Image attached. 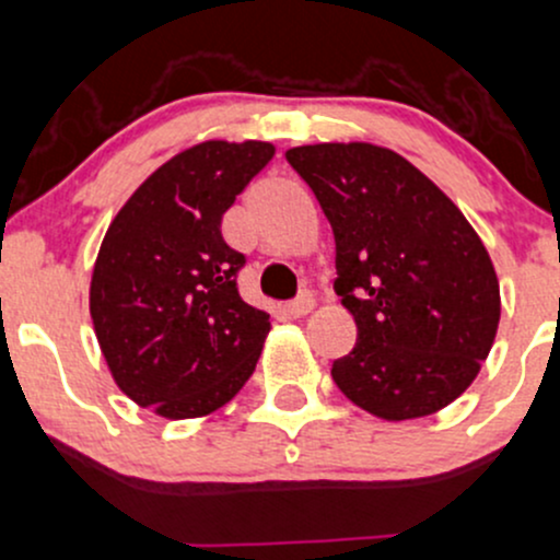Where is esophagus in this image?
I'll return each instance as SVG.
<instances>
[{"mask_svg": "<svg viewBox=\"0 0 560 560\" xmlns=\"http://www.w3.org/2000/svg\"><path fill=\"white\" fill-rule=\"evenodd\" d=\"M311 308H314V295H311V292H303V295L295 298L290 305H287L290 316H295V319H300V316H305V314H311Z\"/></svg>", "mask_w": 560, "mask_h": 560, "instance_id": "esophagus-1", "label": "esophagus"}]
</instances>
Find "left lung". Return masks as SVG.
<instances>
[{"mask_svg":"<svg viewBox=\"0 0 560 560\" xmlns=\"http://www.w3.org/2000/svg\"><path fill=\"white\" fill-rule=\"evenodd\" d=\"M287 161L332 225L335 292L357 322L332 381L378 419L438 413L467 392L497 338L499 279L480 235L386 147L305 144Z\"/></svg>","mask_w":560,"mask_h":560,"instance_id":"obj_1","label":"left lung"}]
</instances>
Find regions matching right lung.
Instances as JSON below:
<instances>
[{
  "label": "right lung",
  "mask_w": 560,
  "mask_h": 560,
  "mask_svg": "<svg viewBox=\"0 0 560 560\" xmlns=\"http://www.w3.org/2000/svg\"><path fill=\"white\" fill-rule=\"evenodd\" d=\"M268 141H201L117 211L91 279V319L115 384L163 419L231 402L255 373L270 316L238 295L246 257L222 214L268 166Z\"/></svg>",
  "instance_id": "1"
}]
</instances>
